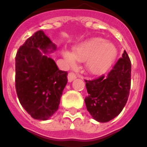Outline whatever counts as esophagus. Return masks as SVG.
Wrapping results in <instances>:
<instances>
[{
	"mask_svg": "<svg viewBox=\"0 0 147 147\" xmlns=\"http://www.w3.org/2000/svg\"><path fill=\"white\" fill-rule=\"evenodd\" d=\"M76 75L74 73V72H69L68 73V76H67V80H68V82H71L73 81L75 79H76Z\"/></svg>",
	"mask_w": 147,
	"mask_h": 147,
	"instance_id": "34e87169",
	"label": "esophagus"
}]
</instances>
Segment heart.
<instances>
[{"mask_svg": "<svg viewBox=\"0 0 147 147\" xmlns=\"http://www.w3.org/2000/svg\"><path fill=\"white\" fill-rule=\"evenodd\" d=\"M64 59L69 64L76 61L86 62V67L94 75L105 72L111 67L116 60L117 50L113 44L107 43L105 39L93 38L75 47L73 53L65 50Z\"/></svg>", "mask_w": 147, "mask_h": 147, "instance_id": "heart-1", "label": "heart"}]
</instances>
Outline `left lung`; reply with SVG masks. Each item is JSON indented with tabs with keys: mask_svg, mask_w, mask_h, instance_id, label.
<instances>
[{
	"mask_svg": "<svg viewBox=\"0 0 147 147\" xmlns=\"http://www.w3.org/2000/svg\"><path fill=\"white\" fill-rule=\"evenodd\" d=\"M131 61L124 50L107 76L85 80L88 94L87 110L98 122L105 123L118 116L125 106L131 88Z\"/></svg>",
	"mask_w": 147,
	"mask_h": 147,
	"instance_id": "1",
	"label": "left lung"
}]
</instances>
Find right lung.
I'll return each mask as SVG.
<instances>
[{"mask_svg":"<svg viewBox=\"0 0 147 147\" xmlns=\"http://www.w3.org/2000/svg\"><path fill=\"white\" fill-rule=\"evenodd\" d=\"M56 45L42 30L27 39L16 56V90L21 105L34 119L48 120L58 109L67 72L43 54Z\"/></svg>","mask_w":147,"mask_h":147,"instance_id":"1","label":"right lung"}]
</instances>
